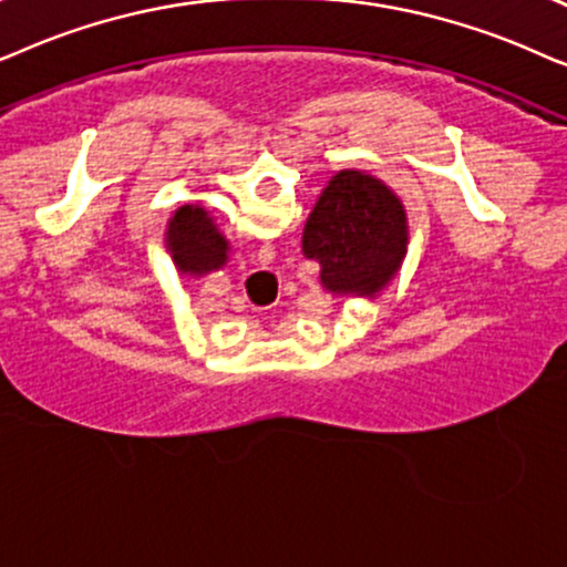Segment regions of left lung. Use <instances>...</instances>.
I'll use <instances>...</instances> for the list:
<instances>
[{
    "instance_id": "8db88e82",
    "label": "left lung",
    "mask_w": 567,
    "mask_h": 567,
    "mask_svg": "<svg viewBox=\"0 0 567 567\" xmlns=\"http://www.w3.org/2000/svg\"><path fill=\"white\" fill-rule=\"evenodd\" d=\"M406 213L383 181L339 171L303 228V254L321 264V285L337 296H375L406 254Z\"/></svg>"
}]
</instances>
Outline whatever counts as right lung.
Listing matches in <instances>:
<instances>
[{
    "mask_svg": "<svg viewBox=\"0 0 567 567\" xmlns=\"http://www.w3.org/2000/svg\"><path fill=\"white\" fill-rule=\"evenodd\" d=\"M165 246L181 275H207L228 261V240L205 207L184 205L171 217Z\"/></svg>",
    "mask_w": 567,
    "mask_h": 567,
    "instance_id": "obj_1",
    "label": "right lung"
}]
</instances>
